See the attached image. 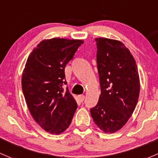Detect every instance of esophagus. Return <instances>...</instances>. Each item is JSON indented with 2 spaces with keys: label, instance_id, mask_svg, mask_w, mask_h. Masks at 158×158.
I'll list each match as a JSON object with an SVG mask.
<instances>
[{
  "label": "esophagus",
  "instance_id": "34e87169",
  "mask_svg": "<svg viewBox=\"0 0 158 158\" xmlns=\"http://www.w3.org/2000/svg\"><path fill=\"white\" fill-rule=\"evenodd\" d=\"M78 98H79V100L80 101H83L84 99H85V95H83V94H80V95H78Z\"/></svg>",
  "mask_w": 158,
  "mask_h": 158
}]
</instances>
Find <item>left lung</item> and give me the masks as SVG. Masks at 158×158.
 I'll use <instances>...</instances> for the list:
<instances>
[{"instance_id": "1", "label": "left lung", "mask_w": 158, "mask_h": 158, "mask_svg": "<svg viewBox=\"0 0 158 158\" xmlns=\"http://www.w3.org/2000/svg\"><path fill=\"white\" fill-rule=\"evenodd\" d=\"M101 93L90 110L97 127L114 133L125 126L139 99L140 80L135 59L120 41L96 38Z\"/></svg>"}]
</instances>
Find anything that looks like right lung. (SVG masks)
<instances>
[{"label": "right lung", "instance_id": "obj_1", "mask_svg": "<svg viewBox=\"0 0 158 158\" xmlns=\"http://www.w3.org/2000/svg\"><path fill=\"white\" fill-rule=\"evenodd\" d=\"M80 39H44L29 54L22 75V89L29 112L35 122L53 135L69 127L77 104L63 85L66 64L73 57Z\"/></svg>", "mask_w": 158, "mask_h": 158}]
</instances>
